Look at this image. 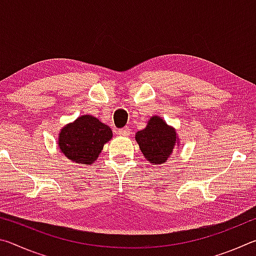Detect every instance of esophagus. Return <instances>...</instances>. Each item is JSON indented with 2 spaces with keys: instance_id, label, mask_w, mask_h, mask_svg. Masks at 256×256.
Segmentation results:
<instances>
[{
  "instance_id": "34e87169",
  "label": "esophagus",
  "mask_w": 256,
  "mask_h": 256,
  "mask_svg": "<svg viewBox=\"0 0 256 256\" xmlns=\"http://www.w3.org/2000/svg\"><path fill=\"white\" fill-rule=\"evenodd\" d=\"M130 133H131V130H130L128 128H123L118 130V134L120 136H126Z\"/></svg>"
}]
</instances>
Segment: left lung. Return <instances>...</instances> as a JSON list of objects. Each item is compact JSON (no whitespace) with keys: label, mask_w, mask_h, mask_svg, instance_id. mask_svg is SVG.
<instances>
[{"label":"left lung","mask_w":256,"mask_h":256,"mask_svg":"<svg viewBox=\"0 0 256 256\" xmlns=\"http://www.w3.org/2000/svg\"><path fill=\"white\" fill-rule=\"evenodd\" d=\"M136 141L146 162L152 164L166 162L175 146H180L175 128L157 115L151 116L146 126L136 133Z\"/></svg>","instance_id":"left-lung-1"}]
</instances>
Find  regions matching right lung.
Listing matches in <instances>:
<instances>
[{"mask_svg":"<svg viewBox=\"0 0 256 256\" xmlns=\"http://www.w3.org/2000/svg\"><path fill=\"white\" fill-rule=\"evenodd\" d=\"M112 138L110 126L92 115L79 116L60 128L58 146L66 157L80 164H92L98 159L104 144Z\"/></svg>","mask_w":256,"mask_h":256,"instance_id":"right-lung-1","label":"right lung"}]
</instances>
